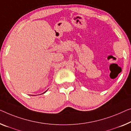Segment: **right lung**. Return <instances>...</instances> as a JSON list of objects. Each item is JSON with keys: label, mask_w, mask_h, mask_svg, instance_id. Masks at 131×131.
I'll return each instance as SVG.
<instances>
[{"label": "right lung", "mask_w": 131, "mask_h": 131, "mask_svg": "<svg viewBox=\"0 0 131 131\" xmlns=\"http://www.w3.org/2000/svg\"><path fill=\"white\" fill-rule=\"evenodd\" d=\"M46 91H45V92H43V93H45V92H46Z\"/></svg>", "instance_id": "obj_1"}]
</instances>
